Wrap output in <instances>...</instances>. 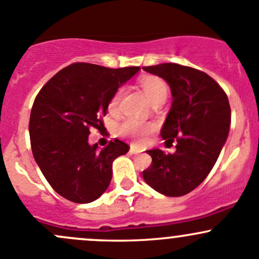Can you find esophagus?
<instances>
[{"instance_id": "34e87169", "label": "esophagus", "mask_w": 259, "mask_h": 259, "mask_svg": "<svg viewBox=\"0 0 259 259\" xmlns=\"http://www.w3.org/2000/svg\"><path fill=\"white\" fill-rule=\"evenodd\" d=\"M129 152H130V154H132V155H135V154H139V152H140V151H139L138 149L135 148V146H130Z\"/></svg>"}]
</instances>
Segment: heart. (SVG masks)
Segmentation results:
<instances>
[{"instance_id":"heart-1","label":"heart","mask_w":259,"mask_h":259,"mask_svg":"<svg viewBox=\"0 0 259 259\" xmlns=\"http://www.w3.org/2000/svg\"><path fill=\"white\" fill-rule=\"evenodd\" d=\"M140 88L145 97L148 98L151 104L156 102H165L167 97V85L161 78L155 77V75H144L140 80ZM121 97V89H118L113 97L109 100V111L110 113H116L118 111V104ZM154 130V125L150 122H141L134 119H126L119 125L118 133L119 135L125 138L132 139L135 143H143L146 137Z\"/></svg>"}]
</instances>
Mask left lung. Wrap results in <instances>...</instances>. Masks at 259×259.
Segmentation results:
<instances>
[{
    "label": "left lung",
    "instance_id": "obj_1",
    "mask_svg": "<svg viewBox=\"0 0 259 259\" xmlns=\"http://www.w3.org/2000/svg\"><path fill=\"white\" fill-rule=\"evenodd\" d=\"M143 69L170 85L172 104L161 137L166 145L176 141L174 154L160 149L148 151L152 164L143 171L144 180L160 194L184 196L207 178L227 140L228 98L216 80L195 68L162 63Z\"/></svg>",
    "mask_w": 259,
    "mask_h": 259
}]
</instances>
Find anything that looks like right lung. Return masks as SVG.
I'll return each mask as SVG.
<instances>
[{
	"label": "right lung",
	"instance_id": "obj_1",
	"mask_svg": "<svg viewBox=\"0 0 259 259\" xmlns=\"http://www.w3.org/2000/svg\"><path fill=\"white\" fill-rule=\"evenodd\" d=\"M139 70L70 64L34 99L29 118L33 157L54 191L67 200L89 203L100 197L110 184L113 161L129 151V145L118 139L99 150L88 137L91 127L104 126L102 118L110 98Z\"/></svg>",
	"mask_w": 259,
	"mask_h": 259
}]
</instances>
